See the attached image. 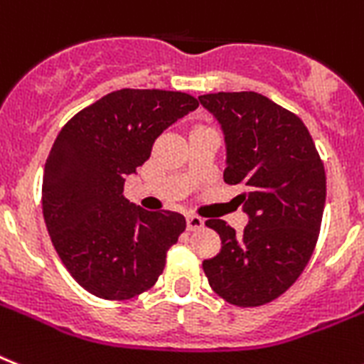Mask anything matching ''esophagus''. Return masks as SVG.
Here are the masks:
<instances>
[{
  "instance_id": "esophagus-1",
  "label": "esophagus",
  "mask_w": 364,
  "mask_h": 364,
  "mask_svg": "<svg viewBox=\"0 0 364 364\" xmlns=\"http://www.w3.org/2000/svg\"><path fill=\"white\" fill-rule=\"evenodd\" d=\"M203 225H205V220L200 218V216H196V215H188L187 216L188 231H198V229H201Z\"/></svg>"
}]
</instances>
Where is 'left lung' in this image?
I'll use <instances>...</instances> for the list:
<instances>
[{
	"label": "left lung",
	"instance_id": "8db88e82",
	"mask_svg": "<svg viewBox=\"0 0 364 364\" xmlns=\"http://www.w3.org/2000/svg\"><path fill=\"white\" fill-rule=\"evenodd\" d=\"M222 127L224 181L239 194L250 222L237 235L224 220H207L222 239L203 261L210 289L239 307L276 300L313 255L326 203V172L309 131L296 114L257 92L198 97Z\"/></svg>",
	"mask_w": 364,
	"mask_h": 364
}]
</instances>
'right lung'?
I'll return each mask as SVG.
<instances>
[{"label":"right lung","mask_w":364,"mask_h":364,"mask_svg":"<svg viewBox=\"0 0 364 364\" xmlns=\"http://www.w3.org/2000/svg\"><path fill=\"white\" fill-rule=\"evenodd\" d=\"M198 109L196 97L122 88L83 109L57 135L44 166L42 209L60 261L90 294L129 300L151 289L185 216L144 210L124 196L166 127Z\"/></svg>","instance_id":"1"}]
</instances>
